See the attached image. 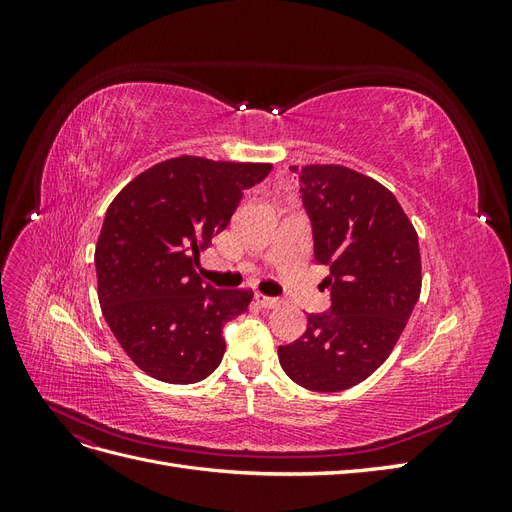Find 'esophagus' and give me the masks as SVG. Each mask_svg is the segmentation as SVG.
Listing matches in <instances>:
<instances>
[{
    "mask_svg": "<svg viewBox=\"0 0 512 512\" xmlns=\"http://www.w3.org/2000/svg\"><path fill=\"white\" fill-rule=\"evenodd\" d=\"M256 301H258V305H260V307H265V309H273V307L280 305V299H275V297H265V294H256Z\"/></svg>",
    "mask_w": 512,
    "mask_h": 512,
    "instance_id": "obj_1",
    "label": "esophagus"
}]
</instances>
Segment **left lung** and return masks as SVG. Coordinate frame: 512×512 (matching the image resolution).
I'll return each mask as SVG.
<instances>
[{
	"label": "left lung",
	"instance_id": "left-lung-1",
	"mask_svg": "<svg viewBox=\"0 0 512 512\" xmlns=\"http://www.w3.org/2000/svg\"><path fill=\"white\" fill-rule=\"evenodd\" d=\"M299 175L314 258L327 265L331 307L277 356L303 389H350L389 359L421 294L418 237L397 198L352 168L309 164Z\"/></svg>",
	"mask_w": 512,
	"mask_h": 512
}]
</instances>
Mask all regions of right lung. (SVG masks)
Listing matches in <instances>:
<instances>
[{"mask_svg":"<svg viewBox=\"0 0 512 512\" xmlns=\"http://www.w3.org/2000/svg\"><path fill=\"white\" fill-rule=\"evenodd\" d=\"M271 164L181 156L147 168L106 209L96 245L98 299L130 359L170 384L205 380L222 363V329L252 290H218L196 275L198 256Z\"/></svg>","mask_w":512,"mask_h":512,"instance_id":"1","label":"right lung"}]
</instances>
